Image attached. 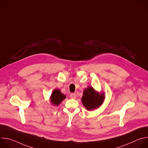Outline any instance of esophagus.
Instances as JSON below:
<instances>
[{"label": "esophagus", "mask_w": 148, "mask_h": 148, "mask_svg": "<svg viewBox=\"0 0 148 148\" xmlns=\"http://www.w3.org/2000/svg\"><path fill=\"white\" fill-rule=\"evenodd\" d=\"M70 96V97H71V98H73V99L76 98V94H75V93H71Z\"/></svg>", "instance_id": "esophagus-1"}]
</instances>
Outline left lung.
<instances>
[{"mask_svg":"<svg viewBox=\"0 0 148 148\" xmlns=\"http://www.w3.org/2000/svg\"><path fill=\"white\" fill-rule=\"evenodd\" d=\"M105 99L103 93H99L92 87H88L84 90L81 101L84 106L88 110H92L99 108Z\"/></svg>","mask_w":148,"mask_h":148,"instance_id":"left-lung-1","label":"left lung"}]
</instances>
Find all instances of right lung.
<instances>
[{"label":"right lung","mask_w":148,"mask_h":148,"mask_svg":"<svg viewBox=\"0 0 148 148\" xmlns=\"http://www.w3.org/2000/svg\"><path fill=\"white\" fill-rule=\"evenodd\" d=\"M66 98V96L64 94H62L60 90L55 89L53 91L50 99L52 104L57 106Z\"/></svg>","instance_id":"obj_1"}]
</instances>
